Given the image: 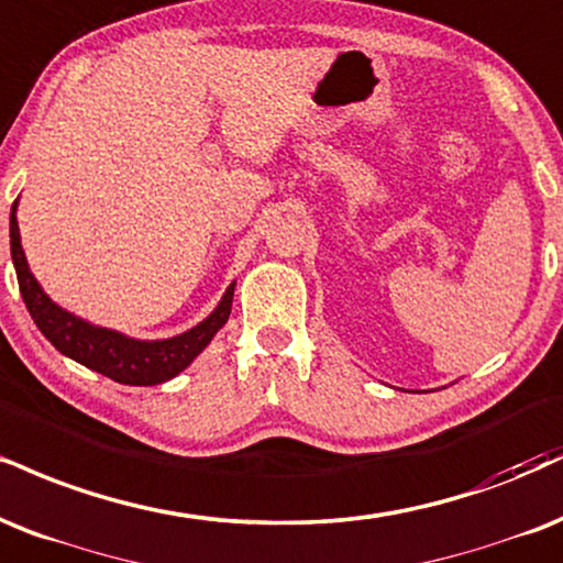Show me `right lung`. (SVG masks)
Returning <instances> with one entry per match:
<instances>
[{
    "instance_id": "1",
    "label": "right lung",
    "mask_w": 563,
    "mask_h": 563,
    "mask_svg": "<svg viewBox=\"0 0 563 563\" xmlns=\"http://www.w3.org/2000/svg\"><path fill=\"white\" fill-rule=\"evenodd\" d=\"M15 212L18 201L12 205L10 212V252L25 307H29L33 322L42 330L46 341L59 354L76 358L84 367L123 385H157L173 380L175 375H180L209 346L217 330L228 322L235 283H230L220 303H217L207 320H201L196 328L186 330V333L165 338V341H139V338H128L118 333V330L99 328V324L80 320V317L70 314L67 309L57 307L44 294V288L38 286L36 277H33L23 246H20Z\"/></svg>"
}]
</instances>
